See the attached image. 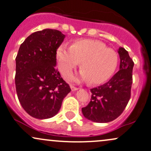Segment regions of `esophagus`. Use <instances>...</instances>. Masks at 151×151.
<instances>
[{"mask_svg":"<svg viewBox=\"0 0 151 151\" xmlns=\"http://www.w3.org/2000/svg\"><path fill=\"white\" fill-rule=\"evenodd\" d=\"M70 89H71L72 91H76V90H78V88H76V87H74V86H70Z\"/></svg>","mask_w":151,"mask_h":151,"instance_id":"34e87169","label":"esophagus"}]
</instances>
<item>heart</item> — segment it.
Listing matches in <instances>:
<instances>
[{
    "mask_svg": "<svg viewBox=\"0 0 151 151\" xmlns=\"http://www.w3.org/2000/svg\"><path fill=\"white\" fill-rule=\"evenodd\" d=\"M58 67L64 76L72 73L79 63L81 70L75 81H89L98 85L107 81L116 70L118 56L103 42L93 40L76 41L71 47L61 44L56 51Z\"/></svg>",
    "mask_w": 151,
    "mask_h": 151,
    "instance_id": "1",
    "label": "heart"
}]
</instances>
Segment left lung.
<instances>
[{
  "instance_id": "8db88e82",
  "label": "left lung",
  "mask_w": 151,
  "mask_h": 151,
  "mask_svg": "<svg viewBox=\"0 0 151 151\" xmlns=\"http://www.w3.org/2000/svg\"><path fill=\"white\" fill-rule=\"evenodd\" d=\"M119 70L104 85L90 89L91 100L82 108L87 119L97 123H107L120 116L131 97L132 71L134 63L124 48L118 49Z\"/></svg>"
}]
</instances>
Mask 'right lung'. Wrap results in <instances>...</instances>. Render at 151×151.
<instances>
[{
    "label": "right lung",
    "mask_w": 151,
    "mask_h": 151,
    "mask_svg": "<svg viewBox=\"0 0 151 151\" xmlns=\"http://www.w3.org/2000/svg\"><path fill=\"white\" fill-rule=\"evenodd\" d=\"M65 35L45 29L30 35L19 47L15 87L23 109L30 116L46 119L55 116L70 86L56 70V51Z\"/></svg>",
    "instance_id": "1"
}]
</instances>
